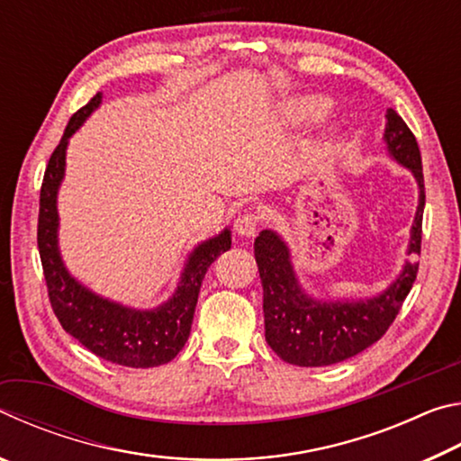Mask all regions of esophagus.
Masks as SVG:
<instances>
[{
    "label": "esophagus",
    "mask_w": 461,
    "mask_h": 461,
    "mask_svg": "<svg viewBox=\"0 0 461 461\" xmlns=\"http://www.w3.org/2000/svg\"><path fill=\"white\" fill-rule=\"evenodd\" d=\"M258 225H260L258 215L244 213V215H240L236 221H233V230H236V233L241 238H252V236H256V231H258Z\"/></svg>",
    "instance_id": "34e87169"
}]
</instances>
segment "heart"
Instances as JSON below:
<instances>
[{"label":"heart","instance_id":"heart-1","mask_svg":"<svg viewBox=\"0 0 461 461\" xmlns=\"http://www.w3.org/2000/svg\"><path fill=\"white\" fill-rule=\"evenodd\" d=\"M327 109H330V101L325 97L319 95H309V97H301L296 101H291L288 105V115L296 122H307V120H315L319 115H323Z\"/></svg>","mask_w":461,"mask_h":461}]
</instances>
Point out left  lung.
<instances>
[{
  "mask_svg": "<svg viewBox=\"0 0 461 461\" xmlns=\"http://www.w3.org/2000/svg\"><path fill=\"white\" fill-rule=\"evenodd\" d=\"M384 142L390 158L411 170L419 186L409 254H420V225L425 209L423 165L419 144L394 109L386 112ZM264 291V330L278 357L294 366L319 368L339 364L364 352L386 333L399 315L417 278L419 264L407 262L380 294L370 299H315L301 286L291 262V249L275 230H262L254 241Z\"/></svg>",
  "mask_w": 461,
  "mask_h": 461,
  "instance_id": "obj_1",
  "label": "left lung"
}]
</instances>
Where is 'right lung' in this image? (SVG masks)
Here are the masks:
<instances>
[{"instance_id": "right-lung-1", "label": "right lung", "mask_w": 461, "mask_h": 461, "mask_svg": "<svg viewBox=\"0 0 461 461\" xmlns=\"http://www.w3.org/2000/svg\"><path fill=\"white\" fill-rule=\"evenodd\" d=\"M97 93L77 112L46 167L38 213V249L54 315L68 335L107 362L128 368H154L173 360L189 339L201 283L217 256L231 248V231L209 238L185 262L173 296L154 309H134L105 299L67 270L59 249L57 197L67 167L68 140L101 105Z\"/></svg>"}]
</instances>
